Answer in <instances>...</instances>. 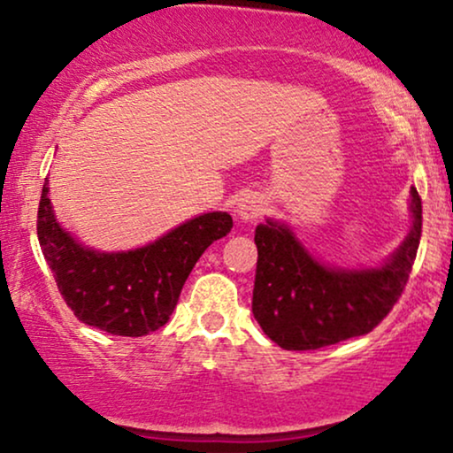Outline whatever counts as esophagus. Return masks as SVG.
<instances>
[{
    "label": "esophagus",
    "instance_id": "34e87169",
    "mask_svg": "<svg viewBox=\"0 0 453 453\" xmlns=\"http://www.w3.org/2000/svg\"><path fill=\"white\" fill-rule=\"evenodd\" d=\"M266 211V200L259 194H247L238 202L236 212L242 221H256Z\"/></svg>",
    "mask_w": 453,
    "mask_h": 453
}]
</instances>
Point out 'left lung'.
Here are the masks:
<instances>
[{
	"label": "left lung",
	"instance_id": "8db88e82",
	"mask_svg": "<svg viewBox=\"0 0 453 453\" xmlns=\"http://www.w3.org/2000/svg\"><path fill=\"white\" fill-rule=\"evenodd\" d=\"M411 212L413 226L396 253L383 266L360 270L326 266L288 226L259 223L251 306L268 339L288 351H306L368 334L381 324L407 285L422 238V197L415 187Z\"/></svg>",
	"mask_w": 453,
	"mask_h": 453
}]
</instances>
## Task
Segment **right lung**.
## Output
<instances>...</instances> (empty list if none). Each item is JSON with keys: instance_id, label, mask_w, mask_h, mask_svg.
<instances>
[{"instance_id": "right-lung-1", "label": "right lung", "mask_w": 453, "mask_h": 453, "mask_svg": "<svg viewBox=\"0 0 453 453\" xmlns=\"http://www.w3.org/2000/svg\"><path fill=\"white\" fill-rule=\"evenodd\" d=\"M232 230L227 212H206L147 247L100 253L67 234L55 219L49 183L38 209V241L65 304L82 324L117 336H144L173 315L196 262Z\"/></svg>"}]
</instances>
